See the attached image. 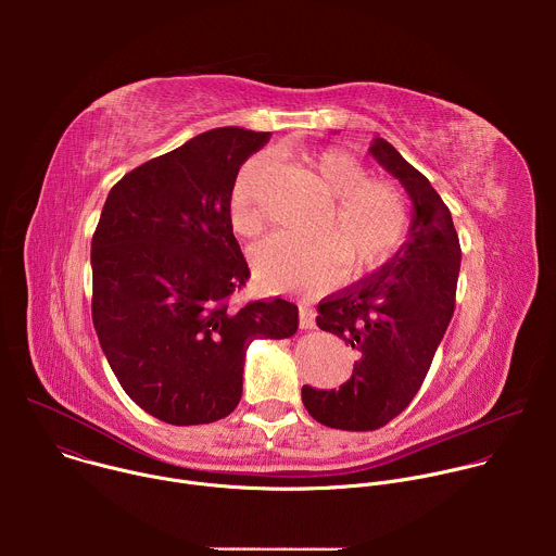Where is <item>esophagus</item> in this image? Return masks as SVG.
I'll use <instances>...</instances> for the list:
<instances>
[{
	"label": "esophagus",
	"mask_w": 556,
	"mask_h": 556,
	"mask_svg": "<svg viewBox=\"0 0 556 556\" xmlns=\"http://www.w3.org/2000/svg\"><path fill=\"white\" fill-rule=\"evenodd\" d=\"M299 328L312 330L314 328V312L307 307H299Z\"/></svg>",
	"instance_id": "esophagus-1"
}]
</instances>
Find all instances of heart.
Segmentation results:
<instances>
[{
  "label": "heart",
  "mask_w": 556,
  "mask_h": 556,
  "mask_svg": "<svg viewBox=\"0 0 556 556\" xmlns=\"http://www.w3.org/2000/svg\"><path fill=\"white\" fill-rule=\"evenodd\" d=\"M324 189L334 198L321 235L277 232L253 251V268L268 290L324 288L341 279L352 262L356 270H374L403 247L409 228L405 193L369 172L343 149H326L312 157ZM270 157L255 155L240 169L230 189V226L255 235L264 226L262 189Z\"/></svg>",
  "instance_id": "b5f03b06"
}]
</instances>
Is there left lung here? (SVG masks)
<instances>
[{
	"label": "left lung",
	"mask_w": 556,
	"mask_h": 556,
	"mask_svg": "<svg viewBox=\"0 0 556 556\" xmlns=\"http://www.w3.org/2000/svg\"><path fill=\"white\" fill-rule=\"evenodd\" d=\"M369 153L414 202L409 240L374 275L319 303L316 326L356 352L339 389L303 384L307 414L326 427L374 431L409 407L455 309L459 240L448 206L431 182L384 138Z\"/></svg>",
	"instance_id": "obj_1"
}]
</instances>
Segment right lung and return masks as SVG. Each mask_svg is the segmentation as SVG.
Returning a JSON list of instances; mask_svg holds the SVG:
<instances>
[{"instance_id":"add662e5","label":"right lung","mask_w":556,"mask_h":556,"mask_svg":"<svg viewBox=\"0 0 556 556\" xmlns=\"http://www.w3.org/2000/svg\"><path fill=\"white\" fill-rule=\"evenodd\" d=\"M270 131L217 127L153 157L110 191L92 237V321L129 399L176 425L226 418L255 339H290L286 299L230 305L251 270L228 208L237 172Z\"/></svg>"}]
</instances>
